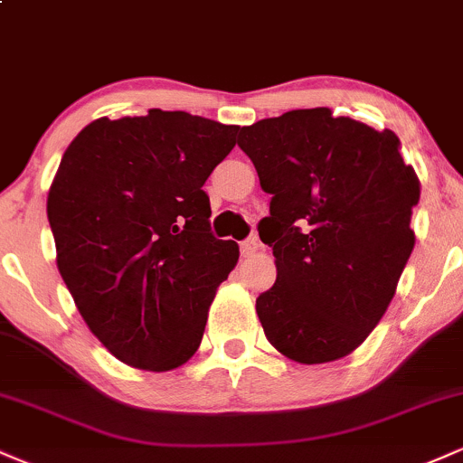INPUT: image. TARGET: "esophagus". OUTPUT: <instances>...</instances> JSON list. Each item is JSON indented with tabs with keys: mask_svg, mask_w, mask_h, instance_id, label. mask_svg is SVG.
Listing matches in <instances>:
<instances>
[{
	"mask_svg": "<svg viewBox=\"0 0 463 463\" xmlns=\"http://www.w3.org/2000/svg\"><path fill=\"white\" fill-rule=\"evenodd\" d=\"M259 250H261V241H259L257 237H248L246 241H241V254H243V257H252V254H257Z\"/></svg>",
	"mask_w": 463,
	"mask_h": 463,
	"instance_id": "obj_1",
	"label": "esophagus"
}]
</instances>
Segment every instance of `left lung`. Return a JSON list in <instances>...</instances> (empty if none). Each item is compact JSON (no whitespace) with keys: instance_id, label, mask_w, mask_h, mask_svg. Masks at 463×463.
Here are the masks:
<instances>
[{"instance_id":"obj_1","label":"left lung","mask_w":463,"mask_h":463,"mask_svg":"<svg viewBox=\"0 0 463 463\" xmlns=\"http://www.w3.org/2000/svg\"><path fill=\"white\" fill-rule=\"evenodd\" d=\"M237 143L272 194L259 222L276 257V283L257 298L265 337L298 364L346 357L381 322L416 243L420 180L401 141L322 106L246 126Z\"/></svg>"}]
</instances>
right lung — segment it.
<instances>
[{
    "instance_id": "1",
    "label": "right lung",
    "mask_w": 463,
    "mask_h": 463,
    "mask_svg": "<svg viewBox=\"0 0 463 463\" xmlns=\"http://www.w3.org/2000/svg\"><path fill=\"white\" fill-rule=\"evenodd\" d=\"M239 126L152 109L99 117L69 143L47 195L56 265L110 354L139 370L187 364L239 246L211 232L204 183Z\"/></svg>"
}]
</instances>
